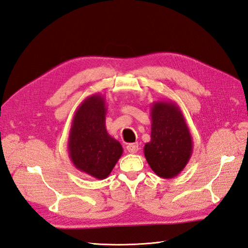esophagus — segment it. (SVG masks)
<instances>
[{
    "label": "esophagus",
    "mask_w": 248,
    "mask_h": 248,
    "mask_svg": "<svg viewBox=\"0 0 248 248\" xmlns=\"http://www.w3.org/2000/svg\"><path fill=\"white\" fill-rule=\"evenodd\" d=\"M126 149H127V151H128L129 153H137L138 151H139V144L138 142H133V144H129V145H127V147H126Z\"/></svg>",
    "instance_id": "esophagus-1"
}]
</instances>
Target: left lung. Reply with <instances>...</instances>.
Masks as SVG:
<instances>
[{
	"label": "left lung",
	"instance_id": "obj_1",
	"mask_svg": "<svg viewBox=\"0 0 248 248\" xmlns=\"http://www.w3.org/2000/svg\"><path fill=\"white\" fill-rule=\"evenodd\" d=\"M150 110L151 140L144 147L145 157L157 176L175 178L191 157V133L182 110L174 101H155Z\"/></svg>",
	"mask_w": 248,
	"mask_h": 248
}]
</instances>
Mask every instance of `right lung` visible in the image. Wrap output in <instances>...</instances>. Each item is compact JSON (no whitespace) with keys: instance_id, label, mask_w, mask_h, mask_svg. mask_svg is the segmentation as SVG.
Segmentation results:
<instances>
[{"instance_id":"add662e5","label":"right lung","mask_w":248,"mask_h":248,"mask_svg":"<svg viewBox=\"0 0 248 248\" xmlns=\"http://www.w3.org/2000/svg\"><path fill=\"white\" fill-rule=\"evenodd\" d=\"M107 110L102 95L87 97L74 112L68 137L74 168L98 180L108 177L123 153L121 144L108 133Z\"/></svg>"}]
</instances>
